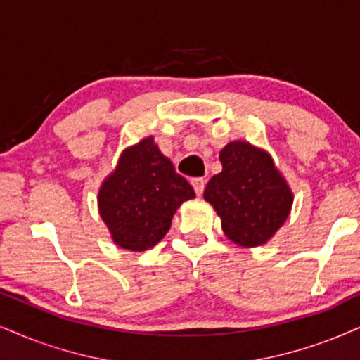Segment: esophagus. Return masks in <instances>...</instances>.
Here are the masks:
<instances>
[{"mask_svg": "<svg viewBox=\"0 0 360 360\" xmlns=\"http://www.w3.org/2000/svg\"><path fill=\"white\" fill-rule=\"evenodd\" d=\"M192 185L195 188V193L200 197V195L203 193V188H205V180H203V179H192Z\"/></svg>", "mask_w": 360, "mask_h": 360, "instance_id": "esophagus-1", "label": "esophagus"}]
</instances>
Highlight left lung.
<instances>
[{
    "label": "left lung",
    "mask_w": 360,
    "mask_h": 360,
    "mask_svg": "<svg viewBox=\"0 0 360 360\" xmlns=\"http://www.w3.org/2000/svg\"><path fill=\"white\" fill-rule=\"evenodd\" d=\"M221 172L207 184L203 198L215 208L221 229L242 247H259L282 227L294 195L264 150L230 141L220 152Z\"/></svg>",
    "instance_id": "obj_1"
}]
</instances>
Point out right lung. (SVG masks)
I'll list each match as a JSON object with an SVG mask.
<instances>
[{"label":"right lung","instance_id":"add662e5","mask_svg":"<svg viewBox=\"0 0 360 360\" xmlns=\"http://www.w3.org/2000/svg\"><path fill=\"white\" fill-rule=\"evenodd\" d=\"M190 198L192 185L146 136L122 153L101 184L98 210L118 247L143 252L165 237L176 208Z\"/></svg>","mask_w":360,"mask_h":360}]
</instances>
